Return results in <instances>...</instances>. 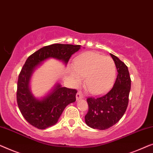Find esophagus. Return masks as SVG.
I'll use <instances>...</instances> for the list:
<instances>
[{"instance_id": "34e87169", "label": "esophagus", "mask_w": 153, "mask_h": 153, "mask_svg": "<svg viewBox=\"0 0 153 153\" xmlns=\"http://www.w3.org/2000/svg\"><path fill=\"white\" fill-rule=\"evenodd\" d=\"M84 98V96L83 94L81 93V92H77L76 94V100L78 101L79 100H81V99Z\"/></svg>"}]
</instances>
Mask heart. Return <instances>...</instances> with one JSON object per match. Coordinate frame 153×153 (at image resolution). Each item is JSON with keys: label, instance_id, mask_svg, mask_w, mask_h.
Returning a JSON list of instances; mask_svg holds the SVG:
<instances>
[{"label": "heart", "instance_id": "1", "mask_svg": "<svg viewBox=\"0 0 153 153\" xmlns=\"http://www.w3.org/2000/svg\"><path fill=\"white\" fill-rule=\"evenodd\" d=\"M116 74L117 68L114 60L93 51L78 56L74 66L70 68V76L74 83L79 85L85 77V87L94 95L107 93L114 85Z\"/></svg>", "mask_w": 153, "mask_h": 153}]
</instances>
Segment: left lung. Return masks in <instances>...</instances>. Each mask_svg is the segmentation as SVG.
<instances>
[{
    "instance_id": "8db88e82",
    "label": "left lung",
    "mask_w": 153,
    "mask_h": 153,
    "mask_svg": "<svg viewBox=\"0 0 153 153\" xmlns=\"http://www.w3.org/2000/svg\"><path fill=\"white\" fill-rule=\"evenodd\" d=\"M118 75L115 83L106 95L87 98L89 111L85 117L88 126L100 130H107L119 121L128 105L131 79L128 68L117 56L111 54Z\"/></svg>"
}]
</instances>
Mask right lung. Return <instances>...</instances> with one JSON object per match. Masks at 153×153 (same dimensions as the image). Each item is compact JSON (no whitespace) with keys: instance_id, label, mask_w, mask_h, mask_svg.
Segmentation results:
<instances>
[{"instance_id":"obj_1","label":"right lung","mask_w":153,"mask_h":153,"mask_svg":"<svg viewBox=\"0 0 153 153\" xmlns=\"http://www.w3.org/2000/svg\"><path fill=\"white\" fill-rule=\"evenodd\" d=\"M80 45L55 44L44 46L27 58L19 76L16 100L23 117L32 126L41 130L57 123L64 109L76 101V89L62 87L55 84L48 94L36 98L30 89V79L34 71L51 58L63 62L65 66Z\"/></svg>"}]
</instances>
